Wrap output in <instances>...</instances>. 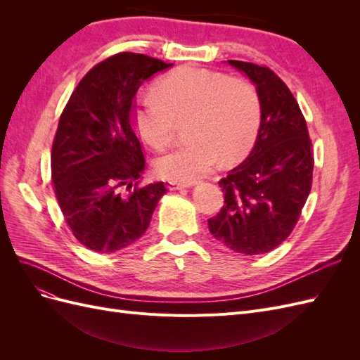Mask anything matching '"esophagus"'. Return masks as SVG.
<instances>
[{"mask_svg": "<svg viewBox=\"0 0 360 360\" xmlns=\"http://www.w3.org/2000/svg\"><path fill=\"white\" fill-rule=\"evenodd\" d=\"M168 188H169L171 191H181V189H184V188H188V184H186V183H180V181H169Z\"/></svg>", "mask_w": 360, "mask_h": 360, "instance_id": "obj_1", "label": "esophagus"}]
</instances>
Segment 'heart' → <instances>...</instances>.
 I'll use <instances>...</instances> for the list:
<instances>
[{
    "instance_id": "obj_1",
    "label": "heart",
    "mask_w": 360,
    "mask_h": 360,
    "mask_svg": "<svg viewBox=\"0 0 360 360\" xmlns=\"http://www.w3.org/2000/svg\"><path fill=\"white\" fill-rule=\"evenodd\" d=\"M156 93L158 97L141 99L135 110L138 132L151 148H168L179 123L191 122L189 143L156 162L160 177L195 181L221 159L224 165H233L254 147L261 126V101L249 81L188 66L165 76Z\"/></svg>"
}]
</instances>
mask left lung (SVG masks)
Masks as SVG:
<instances>
[{
  "label": "left lung",
  "mask_w": 360,
  "mask_h": 360,
  "mask_svg": "<svg viewBox=\"0 0 360 360\" xmlns=\"http://www.w3.org/2000/svg\"><path fill=\"white\" fill-rule=\"evenodd\" d=\"M228 64L255 84L261 126L249 156L219 180L224 205L209 230L234 252L258 255L279 246L299 221L312 186V143L297 101L274 70Z\"/></svg>",
  "instance_id": "8db88e82"
}]
</instances>
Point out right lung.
<instances>
[{"instance_id":"obj_1","label":"right lung","mask_w":360,"mask_h":360,"mask_svg":"<svg viewBox=\"0 0 360 360\" xmlns=\"http://www.w3.org/2000/svg\"><path fill=\"white\" fill-rule=\"evenodd\" d=\"M171 66L115 53L84 76L61 112L51 153L53 192L73 236L96 252L136 242L167 193L163 181L143 184L146 158L132 118L141 84Z\"/></svg>"}]
</instances>
